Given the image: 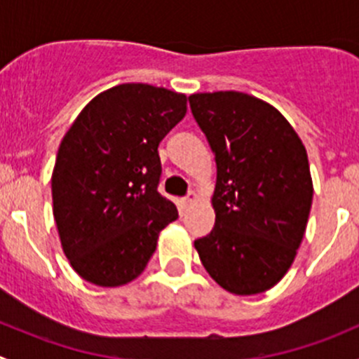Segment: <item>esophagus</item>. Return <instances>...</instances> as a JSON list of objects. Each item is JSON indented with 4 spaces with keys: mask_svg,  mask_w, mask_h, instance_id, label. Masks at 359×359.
Returning a JSON list of instances; mask_svg holds the SVG:
<instances>
[{
    "mask_svg": "<svg viewBox=\"0 0 359 359\" xmlns=\"http://www.w3.org/2000/svg\"><path fill=\"white\" fill-rule=\"evenodd\" d=\"M196 200H198V194L194 193V191H189V193H187V196L184 198V205L191 206L193 203H196Z\"/></svg>",
    "mask_w": 359,
    "mask_h": 359,
    "instance_id": "esophagus-1",
    "label": "esophagus"
}]
</instances>
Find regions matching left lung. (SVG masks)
<instances>
[{
    "instance_id": "8db88e82",
    "label": "left lung",
    "mask_w": 359,
    "mask_h": 359,
    "mask_svg": "<svg viewBox=\"0 0 359 359\" xmlns=\"http://www.w3.org/2000/svg\"><path fill=\"white\" fill-rule=\"evenodd\" d=\"M189 106L217 163L215 226L194 247L224 290H269L306 233L313 203L306 147L280 111L247 93H194Z\"/></svg>"
}]
</instances>
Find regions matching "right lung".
Listing matches in <instances>:
<instances>
[{"instance_id": "right-lung-1", "label": "right lung", "mask_w": 359, "mask_h": 359, "mask_svg": "<svg viewBox=\"0 0 359 359\" xmlns=\"http://www.w3.org/2000/svg\"><path fill=\"white\" fill-rule=\"evenodd\" d=\"M186 95L125 83L90 100L64 135L52 175L53 217L72 269L99 287L135 280L159 231L179 217L158 193L163 137Z\"/></svg>"}]
</instances>
